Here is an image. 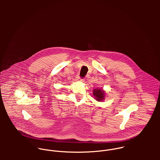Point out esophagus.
Here are the masks:
<instances>
[{
  "label": "esophagus",
  "instance_id": "34e87169",
  "mask_svg": "<svg viewBox=\"0 0 160 160\" xmlns=\"http://www.w3.org/2000/svg\"><path fill=\"white\" fill-rule=\"evenodd\" d=\"M76 80H78V81H81V82H83V80H84V79L83 78H81L80 76H77V77H76Z\"/></svg>",
  "mask_w": 160,
  "mask_h": 160
}]
</instances>
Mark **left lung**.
Listing matches in <instances>:
<instances>
[{
	"instance_id": "left-lung-1",
	"label": "left lung",
	"mask_w": 160,
	"mask_h": 160,
	"mask_svg": "<svg viewBox=\"0 0 160 160\" xmlns=\"http://www.w3.org/2000/svg\"><path fill=\"white\" fill-rule=\"evenodd\" d=\"M93 95L96 99L98 101H101L104 98V92L100 88L94 89L93 91Z\"/></svg>"
}]
</instances>
